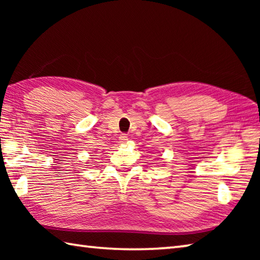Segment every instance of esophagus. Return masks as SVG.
I'll return each mask as SVG.
<instances>
[{
    "instance_id": "1",
    "label": "esophagus",
    "mask_w": 260,
    "mask_h": 260,
    "mask_svg": "<svg viewBox=\"0 0 260 260\" xmlns=\"http://www.w3.org/2000/svg\"><path fill=\"white\" fill-rule=\"evenodd\" d=\"M119 140H120V142L124 143V142H126L127 140H128V138H127V135H126V134H121V135H120V138H119Z\"/></svg>"
}]
</instances>
